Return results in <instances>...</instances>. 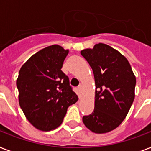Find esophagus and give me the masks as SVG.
<instances>
[{
	"label": "esophagus",
	"mask_w": 151,
	"mask_h": 151,
	"mask_svg": "<svg viewBox=\"0 0 151 151\" xmlns=\"http://www.w3.org/2000/svg\"><path fill=\"white\" fill-rule=\"evenodd\" d=\"M78 91H79V92H81V91H82V85H79L78 86ZM81 96V95L80 94V96Z\"/></svg>",
	"instance_id": "obj_1"
}]
</instances>
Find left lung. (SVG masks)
I'll use <instances>...</instances> for the list:
<instances>
[{
	"label": "left lung",
	"instance_id": "1",
	"mask_svg": "<svg viewBox=\"0 0 151 151\" xmlns=\"http://www.w3.org/2000/svg\"><path fill=\"white\" fill-rule=\"evenodd\" d=\"M81 54L94 73L96 99L93 112L82 121L95 133H106L121 124L135 98L136 77L129 61L118 51L97 44Z\"/></svg>",
	"mask_w": 151,
	"mask_h": 151
}]
</instances>
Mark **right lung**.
<instances>
[{"mask_svg":"<svg viewBox=\"0 0 151 151\" xmlns=\"http://www.w3.org/2000/svg\"><path fill=\"white\" fill-rule=\"evenodd\" d=\"M61 46H48L32 55L20 69L16 85L20 107L39 130L51 131L63 122L78 96L61 70L68 54Z\"/></svg>","mask_w":151,"mask_h":151,"instance_id":"add662e5","label":"right lung"}]
</instances>
